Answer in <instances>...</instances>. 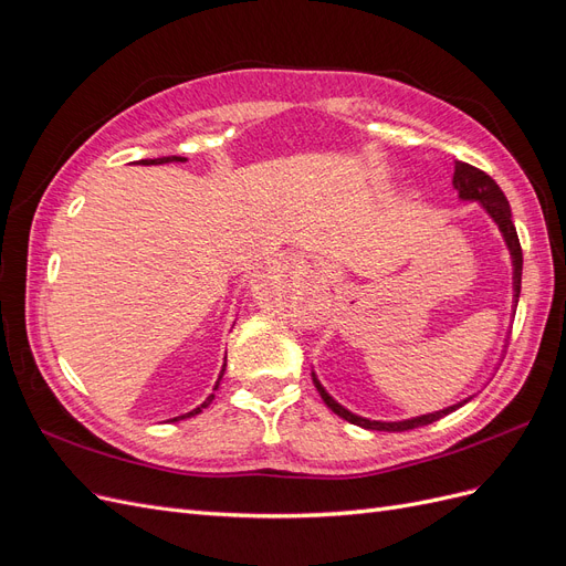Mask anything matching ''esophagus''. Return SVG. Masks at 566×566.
I'll return each instance as SVG.
<instances>
[{
  "instance_id": "esophagus-1",
  "label": "esophagus",
  "mask_w": 566,
  "mask_h": 566,
  "mask_svg": "<svg viewBox=\"0 0 566 566\" xmlns=\"http://www.w3.org/2000/svg\"><path fill=\"white\" fill-rule=\"evenodd\" d=\"M323 273H325V276H331V269H328V266H323Z\"/></svg>"
}]
</instances>
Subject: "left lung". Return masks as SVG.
<instances>
[{"label":"left lung","instance_id":"8db88e82","mask_svg":"<svg viewBox=\"0 0 566 566\" xmlns=\"http://www.w3.org/2000/svg\"><path fill=\"white\" fill-rule=\"evenodd\" d=\"M453 188L458 191V198L465 200V202H479L482 205V210L491 217V221L495 227H499L503 241L510 250V260H512V312L517 310V302H520V290H522V248H520V238H517V229L512 224V210H510V202L505 198V193L501 191V186L495 184L486 172L482 169H476L468 163H460L455 160V172H453ZM314 385L321 394V399L325 401L333 413H337L342 420H347L352 424L364 427V430H373V432H406V430H416V427L422 424H432L437 420H441L443 416L453 413L460 406H465L472 397L462 399L453 406H447L441 410H434V413H424V416H416V418H408V420H370V418H361L352 413L349 408H345L342 403H337L325 387L321 385V380L316 378V373H312Z\"/></svg>","mask_w":566,"mask_h":566}]
</instances>
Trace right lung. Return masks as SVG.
Here are the masks:
<instances>
[{
	"label": "right lung",
	"instance_id": "1",
	"mask_svg": "<svg viewBox=\"0 0 566 566\" xmlns=\"http://www.w3.org/2000/svg\"><path fill=\"white\" fill-rule=\"evenodd\" d=\"M165 163H186V158H181V156H167V158H153V160H139V165H165ZM224 370H227V364L221 366V373H219V378H217V382H214V389H212V394L208 399H205L198 408H193V410H188V413H184V416H179V418H172L175 422L177 420H184V418H191V416H198V413H202V408H208L210 403H212V399H214V391L219 389V382H221V378H224Z\"/></svg>",
	"mask_w": 566,
	"mask_h": 566
}]
</instances>
